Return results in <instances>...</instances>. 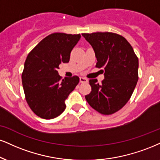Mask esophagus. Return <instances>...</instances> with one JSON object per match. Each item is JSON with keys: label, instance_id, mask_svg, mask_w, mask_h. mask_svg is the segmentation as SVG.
I'll use <instances>...</instances> for the list:
<instances>
[{"label": "esophagus", "instance_id": "obj_1", "mask_svg": "<svg viewBox=\"0 0 160 160\" xmlns=\"http://www.w3.org/2000/svg\"><path fill=\"white\" fill-rule=\"evenodd\" d=\"M80 82H88V80L85 78H83V77H80Z\"/></svg>", "mask_w": 160, "mask_h": 160}]
</instances>
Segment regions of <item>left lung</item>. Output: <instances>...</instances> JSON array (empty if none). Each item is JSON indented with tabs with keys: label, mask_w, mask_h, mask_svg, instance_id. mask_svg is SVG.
<instances>
[{
	"label": "left lung",
	"mask_w": 160,
	"mask_h": 160,
	"mask_svg": "<svg viewBox=\"0 0 160 160\" xmlns=\"http://www.w3.org/2000/svg\"><path fill=\"white\" fill-rule=\"evenodd\" d=\"M95 53L96 67L104 69L101 83L89 80L92 92L86 95L93 109L103 115L116 112L128 103L138 81V59L130 44L113 32L82 33Z\"/></svg>",
	"instance_id": "left-lung-1"
}]
</instances>
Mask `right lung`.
Here are the masks:
<instances>
[{
    "label": "right lung",
    "mask_w": 160,
    "mask_h": 160,
    "mask_svg": "<svg viewBox=\"0 0 160 160\" xmlns=\"http://www.w3.org/2000/svg\"><path fill=\"white\" fill-rule=\"evenodd\" d=\"M80 34L56 32L42 40L29 53L22 79L26 101L32 112L45 119L59 116L65 109V100L79 83L78 76L61 80L58 69L67 63Z\"/></svg>",
    "instance_id": "obj_1"
}]
</instances>
